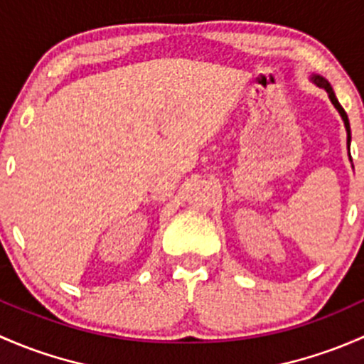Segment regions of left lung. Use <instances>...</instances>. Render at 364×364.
Masks as SVG:
<instances>
[{"label": "left lung", "instance_id": "1", "mask_svg": "<svg viewBox=\"0 0 364 364\" xmlns=\"http://www.w3.org/2000/svg\"><path fill=\"white\" fill-rule=\"evenodd\" d=\"M312 80L316 82V84L319 85V87L326 89V92H328V95H329V100H331V103L335 105V108H336V110L340 112V115H342L343 122H346V129H347V144H349V141H350V126H349V117H347L346 110H343L342 105H340V103H338V100H336V96H335V92H333L331 85H329V82L326 80V78L317 77V75H316V77H312Z\"/></svg>", "mask_w": 364, "mask_h": 364}]
</instances>
